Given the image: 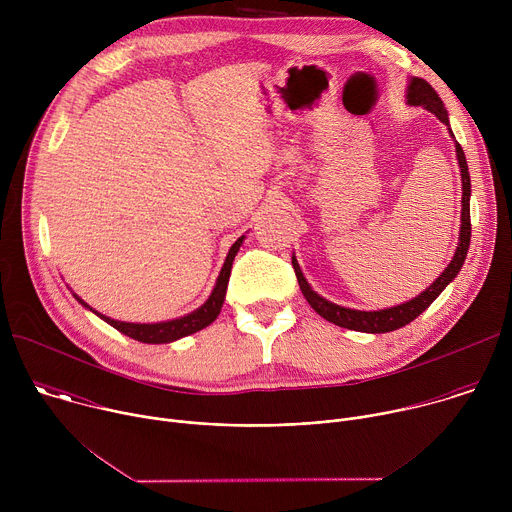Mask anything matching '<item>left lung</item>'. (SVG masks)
<instances>
[{"label": "left lung", "instance_id": "1", "mask_svg": "<svg viewBox=\"0 0 512 512\" xmlns=\"http://www.w3.org/2000/svg\"><path fill=\"white\" fill-rule=\"evenodd\" d=\"M407 105H413V107H423L425 111L433 113L437 119H440L442 123L448 125L450 129V119H448V111L444 107V101L440 99V95H437L433 91V87L423 81V79H417L413 77L407 85ZM452 133V129H450ZM456 158H458V164H460V176H462V216H460V241H458V249L450 261V265L446 267V271L437 277L425 291H421V294L405 304H399V306H393V308H387V310H377V312H362V310H350V308H342L338 304H332L328 302L326 298L318 296L316 291L310 287V283L306 281L302 269H300V263L296 259V255L291 257V265H294V271H296V277H298V283H300V289L304 298L308 300V304L328 322L340 326V328H348V330H356V332H369V334H383V332H393L397 328H403L405 324L413 322L421 312H425L429 308V304L442 294V291L450 285V281L460 273L462 265H464V259L468 255V247H470V231H472V225H470V174H468V164H466V156H464V150L462 145L456 141Z\"/></svg>", "mask_w": 512, "mask_h": 512}]
</instances>
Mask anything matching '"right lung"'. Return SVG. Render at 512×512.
<instances>
[{"label": "right lung", "instance_id": "right-lung-1", "mask_svg": "<svg viewBox=\"0 0 512 512\" xmlns=\"http://www.w3.org/2000/svg\"><path fill=\"white\" fill-rule=\"evenodd\" d=\"M243 237H239L233 247L229 249V255L225 259V265L221 269V273H218V279L214 283V289L212 294L208 296V300L194 312L182 316V318H176V320H168V322H158V324H133V322H119V320H113L109 316H103L99 312H95L89 304H85L77 294H72L77 298V302L81 306H85L87 310H91L93 314H97L101 320H105L109 326H113L115 330H119L121 334L133 338V340H139V342H145V344H166V342H174L178 338H184V336H190L206 326H210L216 316L221 314V308H223V302H225V296H227V285H229V277H231V267H233V261H235V255L239 253L241 245H243Z\"/></svg>", "mask_w": 512, "mask_h": 512}]
</instances>
